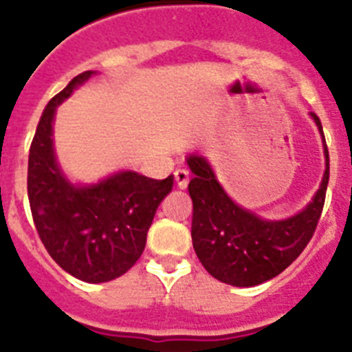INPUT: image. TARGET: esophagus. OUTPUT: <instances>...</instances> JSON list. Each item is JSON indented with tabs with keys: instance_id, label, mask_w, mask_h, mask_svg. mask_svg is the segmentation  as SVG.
Returning <instances> with one entry per match:
<instances>
[{
	"instance_id": "esophagus-1",
	"label": "esophagus",
	"mask_w": 352,
	"mask_h": 352,
	"mask_svg": "<svg viewBox=\"0 0 352 352\" xmlns=\"http://www.w3.org/2000/svg\"><path fill=\"white\" fill-rule=\"evenodd\" d=\"M174 179H176V183H178L179 188H186V185H188V179H190V176H188V170L176 169L174 170Z\"/></svg>"
}]
</instances>
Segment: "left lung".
I'll use <instances>...</instances> for the list:
<instances>
[{"label":"left lung","mask_w":352,"mask_h":352,"mask_svg":"<svg viewBox=\"0 0 352 352\" xmlns=\"http://www.w3.org/2000/svg\"><path fill=\"white\" fill-rule=\"evenodd\" d=\"M321 132L326 169L319 190L300 213L284 220H266L238 206L219 183L210 162L186 157L194 178L188 194L194 203L192 245L206 272L236 287H252L280 275L300 256L314 236L324 206L329 179V155L321 120L310 113Z\"/></svg>","instance_id":"8db88e82"}]
</instances>
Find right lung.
Segmentation results:
<instances>
[{
  "label": "right lung",
  "mask_w": 352,
  "mask_h": 352,
  "mask_svg": "<svg viewBox=\"0 0 352 352\" xmlns=\"http://www.w3.org/2000/svg\"><path fill=\"white\" fill-rule=\"evenodd\" d=\"M95 72L79 74L47 107L36 126L28 160L31 214L49 256L89 284L114 280L138 263L155 211L173 190L174 176L151 179L121 170L95 185H74L56 160V107Z\"/></svg>",
  "instance_id": "1"
}]
</instances>
